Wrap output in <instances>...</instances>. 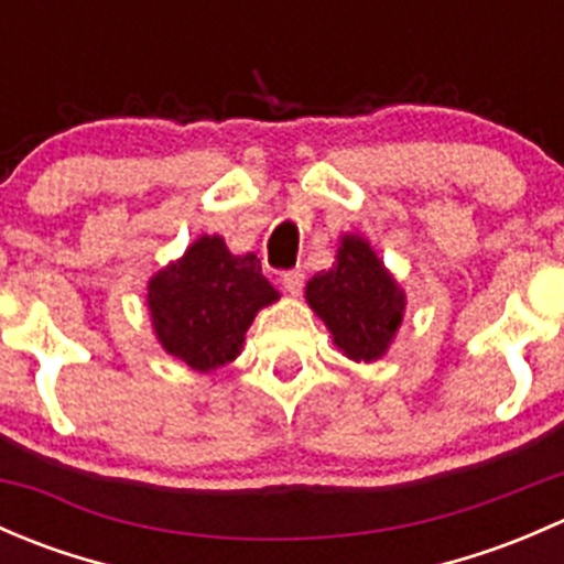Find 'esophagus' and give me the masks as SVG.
Instances as JSON below:
<instances>
[{"instance_id": "1", "label": "esophagus", "mask_w": 564, "mask_h": 564, "mask_svg": "<svg viewBox=\"0 0 564 564\" xmlns=\"http://www.w3.org/2000/svg\"><path fill=\"white\" fill-rule=\"evenodd\" d=\"M281 283H283V289H286L289 294H300L303 292V286H305V272L300 270H286L281 275Z\"/></svg>"}]
</instances>
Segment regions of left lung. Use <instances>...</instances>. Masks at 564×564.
Listing matches in <instances>:
<instances>
[{"label": "left lung", "instance_id": "8db88e82", "mask_svg": "<svg viewBox=\"0 0 564 564\" xmlns=\"http://www.w3.org/2000/svg\"><path fill=\"white\" fill-rule=\"evenodd\" d=\"M305 300L335 346L357 362H373L390 349L406 311L403 289L371 242L357 235L340 237L335 264L311 278Z\"/></svg>", "mask_w": 564, "mask_h": 564}]
</instances>
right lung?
<instances>
[{
    "mask_svg": "<svg viewBox=\"0 0 564 564\" xmlns=\"http://www.w3.org/2000/svg\"><path fill=\"white\" fill-rule=\"evenodd\" d=\"M281 294L253 253L235 256L224 237L204 235L147 286L152 327L169 355L209 373L235 360L264 305Z\"/></svg>",
    "mask_w": 564,
    "mask_h": 564,
    "instance_id": "1",
    "label": "right lung"
}]
</instances>
